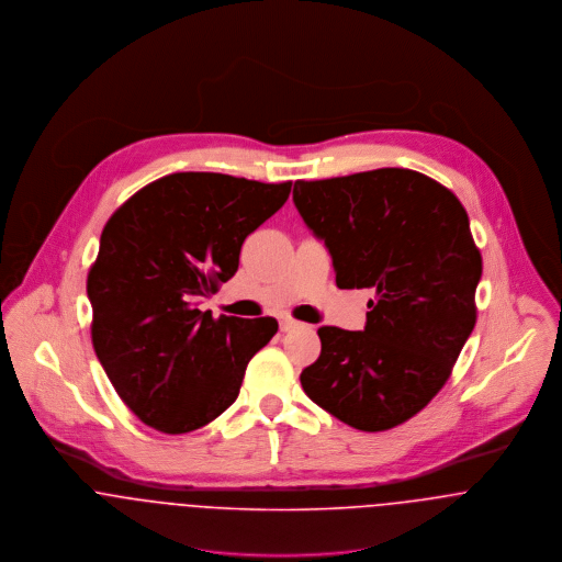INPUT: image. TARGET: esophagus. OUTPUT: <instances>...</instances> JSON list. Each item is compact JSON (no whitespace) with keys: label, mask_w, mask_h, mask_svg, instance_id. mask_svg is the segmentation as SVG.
<instances>
[{"label":"esophagus","mask_w":562,"mask_h":562,"mask_svg":"<svg viewBox=\"0 0 562 562\" xmlns=\"http://www.w3.org/2000/svg\"><path fill=\"white\" fill-rule=\"evenodd\" d=\"M297 325H300V323H297L295 318H291V316H284V318L280 321V329H282V331H291V329L297 327Z\"/></svg>","instance_id":"1"}]
</instances>
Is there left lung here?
I'll use <instances>...</instances> for the list:
<instances>
[{
	"label": "left lung",
	"mask_w": 562,
	"mask_h": 562,
	"mask_svg": "<svg viewBox=\"0 0 562 562\" xmlns=\"http://www.w3.org/2000/svg\"><path fill=\"white\" fill-rule=\"evenodd\" d=\"M293 202L331 254L336 286L374 291L362 331L318 327L302 387L353 429L398 427L443 387L476 325L483 258L468 213L405 168L295 181Z\"/></svg>",
	"instance_id": "1"
}]
</instances>
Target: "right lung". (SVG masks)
<instances>
[{"mask_svg":"<svg viewBox=\"0 0 562 562\" xmlns=\"http://www.w3.org/2000/svg\"><path fill=\"white\" fill-rule=\"evenodd\" d=\"M289 193L291 181L177 172L133 193L108 220L86 282L92 347L144 425L189 434L239 396L248 362L278 321L213 318L195 304L235 276L246 237Z\"/></svg>","mask_w":562,"mask_h":562,"instance_id":"add662e5","label":"right lung"}]
</instances>
